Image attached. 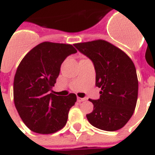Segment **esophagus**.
I'll list each match as a JSON object with an SVG mask.
<instances>
[{"instance_id":"1","label":"esophagus","mask_w":155,"mask_h":155,"mask_svg":"<svg viewBox=\"0 0 155 155\" xmlns=\"http://www.w3.org/2000/svg\"><path fill=\"white\" fill-rule=\"evenodd\" d=\"M85 98H81V97H78V102H82V101H85Z\"/></svg>"}]
</instances>
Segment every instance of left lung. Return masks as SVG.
Returning a JSON list of instances; mask_svg holds the SVG:
<instances>
[{"label":"left lung","instance_id":"1","mask_svg":"<svg viewBox=\"0 0 155 155\" xmlns=\"http://www.w3.org/2000/svg\"><path fill=\"white\" fill-rule=\"evenodd\" d=\"M79 51L93 62L96 86L101 89L86 115L89 122L107 131L122 128L132 116L138 98L137 74L131 59L120 48L105 40L75 43Z\"/></svg>","mask_w":155,"mask_h":155}]
</instances>
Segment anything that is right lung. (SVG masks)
Returning <instances> with one entry per match:
<instances>
[{
  "label": "right lung",
  "instance_id": "obj_1",
  "mask_svg": "<svg viewBox=\"0 0 155 155\" xmlns=\"http://www.w3.org/2000/svg\"><path fill=\"white\" fill-rule=\"evenodd\" d=\"M77 50L70 44L43 42L35 47L20 62L13 82L15 106L20 118L31 131L52 134L67 122L70 108L77 97L52 93L60 67Z\"/></svg>",
  "mask_w": 155,
  "mask_h": 155
}]
</instances>
